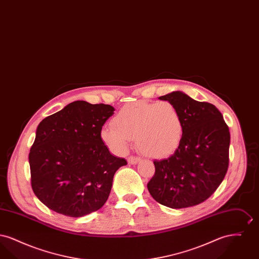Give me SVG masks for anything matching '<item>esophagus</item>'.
<instances>
[{
    "mask_svg": "<svg viewBox=\"0 0 259 259\" xmlns=\"http://www.w3.org/2000/svg\"><path fill=\"white\" fill-rule=\"evenodd\" d=\"M142 159L140 157H136V156H129L128 157V163H130V164H137Z\"/></svg>",
    "mask_w": 259,
    "mask_h": 259,
    "instance_id": "34e87169",
    "label": "esophagus"
}]
</instances>
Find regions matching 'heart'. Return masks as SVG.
Here are the masks:
<instances>
[{"label": "heart", "mask_w": 259, "mask_h": 259, "mask_svg": "<svg viewBox=\"0 0 259 259\" xmlns=\"http://www.w3.org/2000/svg\"><path fill=\"white\" fill-rule=\"evenodd\" d=\"M184 135L180 110L169 101H138L125 105L113 116L111 125L101 131L102 140L116 152H124L135 139L145 155L161 157L170 154Z\"/></svg>", "instance_id": "1"}]
</instances>
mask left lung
<instances>
[{
	"instance_id": "left-lung-1",
	"label": "left lung",
	"mask_w": 259,
	"mask_h": 259,
	"mask_svg": "<svg viewBox=\"0 0 259 259\" xmlns=\"http://www.w3.org/2000/svg\"><path fill=\"white\" fill-rule=\"evenodd\" d=\"M182 113L184 135L171 156L154 160L148 182L152 198L172 209L196 206L222 184L229 165L230 132L212 104L198 102L181 91L159 97Z\"/></svg>"
}]
</instances>
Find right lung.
<instances>
[{"label": "right lung", "instance_id": "obj_1", "mask_svg": "<svg viewBox=\"0 0 259 259\" xmlns=\"http://www.w3.org/2000/svg\"><path fill=\"white\" fill-rule=\"evenodd\" d=\"M113 111L110 105L74 101L38 124L29 153L31 185L49 209L80 218L107 202L114 174L127 164L101 138Z\"/></svg>", "mask_w": 259, "mask_h": 259}]
</instances>
